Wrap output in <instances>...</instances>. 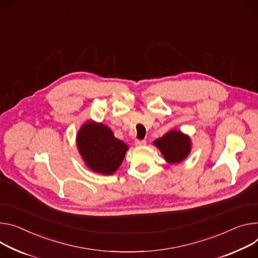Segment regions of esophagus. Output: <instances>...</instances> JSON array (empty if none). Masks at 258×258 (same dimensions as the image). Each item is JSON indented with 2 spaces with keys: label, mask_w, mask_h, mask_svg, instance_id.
<instances>
[{
  "label": "esophagus",
  "mask_w": 258,
  "mask_h": 258,
  "mask_svg": "<svg viewBox=\"0 0 258 258\" xmlns=\"http://www.w3.org/2000/svg\"><path fill=\"white\" fill-rule=\"evenodd\" d=\"M135 145L138 147H141V146H145L146 145V141L145 140H137L135 142Z\"/></svg>",
  "instance_id": "obj_1"
}]
</instances>
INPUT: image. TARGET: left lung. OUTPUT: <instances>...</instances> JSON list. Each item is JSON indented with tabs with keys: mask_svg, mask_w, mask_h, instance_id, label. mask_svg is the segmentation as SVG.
Returning <instances> with one entry per match:
<instances>
[{
	"mask_svg": "<svg viewBox=\"0 0 258 258\" xmlns=\"http://www.w3.org/2000/svg\"><path fill=\"white\" fill-rule=\"evenodd\" d=\"M153 145L159 149L163 158L170 165H178L190 154L192 143L188 135L172 130L156 139Z\"/></svg>",
	"mask_w": 258,
	"mask_h": 258,
	"instance_id": "left-lung-1",
	"label": "left lung"
}]
</instances>
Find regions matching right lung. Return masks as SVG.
Wrapping results in <instances>:
<instances>
[{"instance_id": "add662e5", "label": "right lung", "mask_w": 258, "mask_h": 258, "mask_svg": "<svg viewBox=\"0 0 258 258\" xmlns=\"http://www.w3.org/2000/svg\"><path fill=\"white\" fill-rule=\"evenodd\" d=\"M76 146L85 166L102 175H112L118 170L128 150L109 126L92 119L86 120L79 128Z\"/></svg>"}]
</instances>
